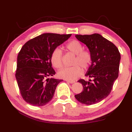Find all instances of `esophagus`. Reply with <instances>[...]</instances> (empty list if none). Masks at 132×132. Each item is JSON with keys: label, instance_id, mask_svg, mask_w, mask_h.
<instances>
[{"label": "esophagus", "instance_id": "34e87169", "mask_svg": "<svg viewBox=\"0 0 132 132\" xmlns=\"http://www.w3.org/2000/svg\"><path fill=\"white\" fill-rule=\"evenodd\" d=\"M66 81L70 84H73V83H74V82H75V81H73V80H66Z\"/></svg>", "mask_w": 132, "mask_h": 132}]
</instances>
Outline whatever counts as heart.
I'll use <instances>...</instances> for the list:
<instances>
[{"instance_id":"b5f03b06","label":"heart","mask_w":132,"mask_h":132,"mask_svg":"<svg viewBox=\"0 0 132 132\" xmlns=\"http://www.w3.org/2000/svg\"><path fill=\"white\" fill-rule=\"evenodd\" d=\"M69 52L75 55L72 62L73 66L65 68L59 71L58 76L68 80H74L80 76L82 69L87 70L92 63V56L88 51L83 50V47L80 42L73 40L69 42L66 46ZM51 61L53 66L56 69L62 66V52L59 48L53 50L51 56Z\"/></svg>"}]
</instances>
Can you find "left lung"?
<instances>
[{
  "label": "left lung",
  "instance_id": "8db88e82",
  "mask_svg": "<svg viewBox=\"0 0 132 132\" xmlns=\"http://www.w3.org/2000/svg\"><path fill=\"white\" fill-rule=\"evenodd\" d=\"M76 38L86 45L92 56V63L86 76L91 80L79 81L83 90L75 95L78 101L93 105L108 97L118 77L120 54L118 48L99 34L76 35Z\"/></svg>",
  "mask_w": 132,
  "mask_h": 132
}]
</instances>
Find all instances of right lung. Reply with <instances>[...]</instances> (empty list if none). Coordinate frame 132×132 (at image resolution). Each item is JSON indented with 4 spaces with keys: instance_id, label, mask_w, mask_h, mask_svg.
Listing matches in <instances>:
<instances>
[{
    "instance_id": "right-lung-1",
    "label": "right lung",
    "mask_w": 132,
    "mask_h": 132,
    "mask_svg": "<svg viewBox=\"0 0 132 132\" xmlns=\"http://www.w3.org/2000/svg\"><path fill=\"white\" fill-rule=\"evenodd\" d=\"M71 35L45 33L29 40L21 48L17 56L15 78L26 102L41 106L52 99L57 84L62 80L49 78L55 74L51 53Z\"/></svg>"
}]
</instances>
